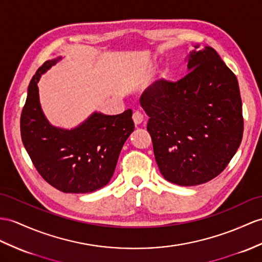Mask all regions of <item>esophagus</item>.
Here are the masks:
<instances>
[{
  "mask_svg": "<svg viewBox=\"0 0 262 262\" xmlns=\"http://www.w3.org/2000/svg\"><path fill=\"white\" fill-rule=\"evenodd\" d=\"M132 119H133V122H135V124H136V125H139L140 123H142V121H143V114H142L141 112H140V111L133 112Z\"/></svg>",
  "mask_w": 262,
  "mask_h": 262,
  "instance_id": "esophagus-1",
  "label": "esophagus"
}]
</instances>
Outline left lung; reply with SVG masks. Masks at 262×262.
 Returning <instances> with one entry per match:
<instances>
[{"instance_id":"8db88e82","label":"left lung","mask_w":262,"mask_h":262,"mask_svg":"<svg viewBox=\"0 0 262 262\" xmlns=\"http://www.w3.org/2000/svg\"><path fill=\"white\" fill-rule=\"evenodd\" d=\"M188 69L177 82L156 81L140 99L161 174L184 187L219 176L244 135L238 81L216 51H193Z\"/></svg>"}]
</instances>
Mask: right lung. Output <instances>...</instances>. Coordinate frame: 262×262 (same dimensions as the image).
Instances as JSON below:
<instances>
[{
  "mask_svg": "<svg viewBox=\"0 0 262 262\" xmlns=\"http://www.w3.org/2000/svg\"><path fill=\"white\" fill-rule=\"evenodd\" d=\"M57 60L44 62L30 82L21 113L22 142L51 186L66 193L93 192L113 176L121 149L135 130L132 110L118 116L94 113L70 131L51 125L41 110L37 81Z\"/></svg>",
  "mask_w": 262,
  "mask_h": 262,
  "instance_id": "add662e5",
  "label": "right lung"
}]
</instances>
